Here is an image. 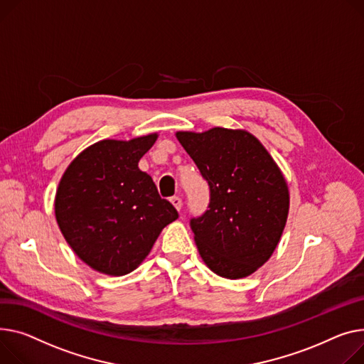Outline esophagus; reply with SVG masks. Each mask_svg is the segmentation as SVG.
Returning <instances> with one entry per match:
<instances>
[{"instance_id": "1", "label": "esophagus", "mask_w": 364, "mask_h": 364, "mask_svg": "<svg viewBox=\"0 0 364 364\" xmlns=\"http://www.w3.org/2000/svg\"><path fill=\"white\" fill-rule=\"evenodd\" d=\"M169 200H171V203L174 205V208H176L177 210H180V209H181V205H183V202H181V199H180L178 196H173V198L169 199Z\"/></svg>"}]
</instances>
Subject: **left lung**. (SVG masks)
I'll use <instances>...</instances> for the list:
<instances>
[{
	"label": "left lung",
	"mask_w": 364,
	"mask_h": 364,
	"mask_svg": "<svg viewBox=\"0 0 364 364\" xmlns=\"http://www.w3.org/2000/svg\"><path fill=\"white\" fill-rule=\"evenodd\" d=\"M209 186L208 209L190 220L198 250L220 277L238 279L271 257L288 215V187L262 143L245 130L178 132Z\"/></svg>",
	"instance_id": "left-lung-1"
}]
</instances>
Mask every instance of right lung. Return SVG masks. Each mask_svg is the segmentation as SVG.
Instances as JSON below:
<instances>
[{
    "label": "right lung",
    "instance_id": "obj_1",
    "mask_svg": "<svg viewBox=\"0 0 364 364\" xmlns=\"http://www.w3.org/2000/svg\"><path fill=\"white\" fill-rule=\"evenodd\" d=\"M156 137L95 143L70 164L60 181L58 227L73 252L95 271L114 277L132 272L162 228L178 218L151 176L137 166Z\"/></svg>",
    "mask_w": 364,
    "mask_h": 364
}]
</instances>
